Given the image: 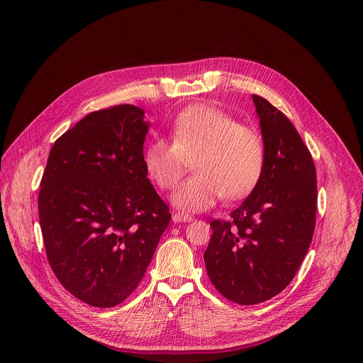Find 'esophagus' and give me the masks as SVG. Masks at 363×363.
Here are the masks:
<instances>
[{
	"instance_id": "esophagus-1",
	"label": "esophagus",
	"mask_w": 363,
	"mask_h": 363,
	"mask_svg": "<svg viewBox=\"0 0 363 363\" xmlns=\"http://www.w3.org/2000/svg\"><path fill=\"white\" fill-rule=\"evenodd\" d=\"M172 220L175 222V223H179V222H191L192 220V216H189V214H185V213H181V211H175L174 214H172Z\"/></svg>"
}]
</instances>
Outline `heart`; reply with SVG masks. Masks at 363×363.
I'll return each mask as SVG.
<instances>
[{
  "instance_id": "heart-1",
  "label": "heart",
  "mask_w": 363,
  "mask_h": 363,
  "mask_svg": "<svg viewBox=\"0 0 363 363\" xmlns=\"http://www.w3.org/2000/svg\"><path fill=\"white\" fill-rule=\"evenodd\" d=\"M169 135L171 141L156 138L147 144L143 163L159 189L171 191L192 160L196 174L172 196L179 210L204 211L223 196L244 197L264 172L267 153L262 135L217 106L199 104L184 109Z\"/></svg>"
}]
</instances>
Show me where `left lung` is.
<instances>
[{"label": "left lung", "mask_w": 363, "mask_h": 363, "mask_svg": "<svg viewBox=\"0 0 363 363\" xmlns=\"http://www.w3.org/2000/svg\"><path fill=\"white\" fill-rule=\"evenodd\" d=\"M265 143L264 172L229 220L210 222L204 252L213 286L226 299L255 305L292 281L309 250L317 216V171L287 116L252 96Z\"/></svg>", "instance_id": "8db88e82"}]
</instances>
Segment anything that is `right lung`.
Returning a JSON list of instances; mask_svg holds the SVG:
<instances>
[{"label":"right lung","mask_w":363,"mask_h":363,"mask_svg":"<svg viewBox=\"0 0 363 363\" xmlns=\"http://www.w3.org/2000/svg\"><path fill=\"white\" fill-rule=\"evenodd\" d=\"M143 109L90 112L50 152L38 196L46 258L82 302L112 308L144 277L172 214L143 163Z\"/></svg>","instance_id":"1"}]
</instances>
